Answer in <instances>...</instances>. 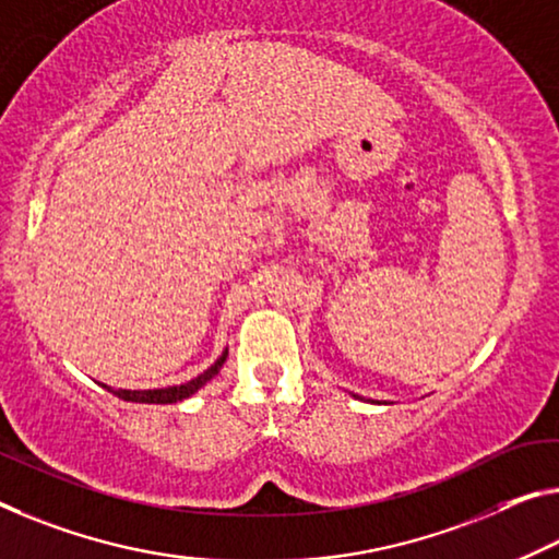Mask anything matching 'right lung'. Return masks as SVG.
<instances>
[{"label":"right lung","mask_w":559,"mask_h":559,"mask_svg":"<svg viewBox=\"0 0 559 559\" xmlns=\"http://www.w3.org/2000/svg\"><path fill=\"white\" fill-rule=\"evenodd\" d=\"M225 359H227V349L222 352V355L217 357V362L204 369L202 374H197L194 380L185 382V384H177V388H162V390H115V388H109V384H102V388H105L111 394H117L119 400H127V402H144V405H171V402H182L187 397H192L197 390H202L204 384H207L212 377L219 372L222 365H225Z\"/></svg>","instance_id":"add662e5"}]
</instances>
